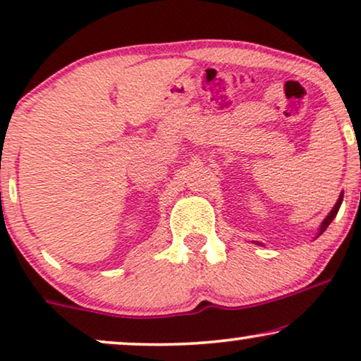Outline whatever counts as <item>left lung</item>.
<instances>
[{"label": "left lung", "instance_id": "8db88e82", "mask_svg": "<svg viewBox=\"0 0 361 361\" xmlns=\"http://www.w3.org/2000/svg\"><path fill=\"white\" fill-rule=\"evenodd\" d=\"M342 202H343V194H340V197H338V200H337V204H335V207L332 210H330V214L325 216V220L322 221V225H320V228H319V235H322L325 230H327V226L332 224V220L335 219V216H337V214H338V209H340V205H342Z\"/></svg>", "mask_w": 361, "mask_h": 361}]
</instances>
